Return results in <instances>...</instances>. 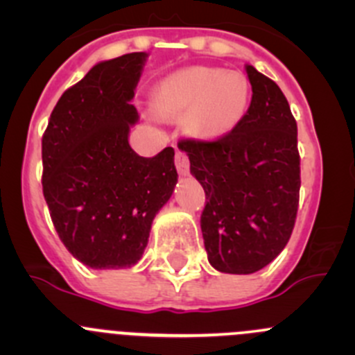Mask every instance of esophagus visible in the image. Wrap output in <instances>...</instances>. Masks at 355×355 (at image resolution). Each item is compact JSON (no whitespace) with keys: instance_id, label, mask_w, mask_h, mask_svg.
<instances>
[{"instance_id":"esophagus-1","label":"esophagus","mask_w":355,"mask_h":355,"mask_svg":"<svg viewBox=\"0 0 355 355\" xmlns=\"http://www.w3.org/2000/svg\"><path fill=\"white\" fill-rule=\"evenodd\" d=\"M175 164H177V170L180 175H189L191 170V163H189V156L184 151H177L175 155Z\"/></svg>"}]
</instances>
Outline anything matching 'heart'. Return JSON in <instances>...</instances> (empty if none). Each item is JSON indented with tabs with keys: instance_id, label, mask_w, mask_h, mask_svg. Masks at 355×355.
I'll use <instances>...</instances> for the list:
<instances>
[{
	"instance_id": "1",
	"label": "heart",
	"mask_w": 355,
	"mask_h": 355,
	"mask_svg": "<svg viewBox=\"0 0 355 355\" xmlns=\"http://www.w3.org/2000/svg\"><path fill=\"white\" fill-rule=\"evenodd\" d=\"M250 85L241 71L191 67L157 84L156 110L163 116L187 114V127L200 137H221L245 114Z\"/></svg>"
}]
</instances>
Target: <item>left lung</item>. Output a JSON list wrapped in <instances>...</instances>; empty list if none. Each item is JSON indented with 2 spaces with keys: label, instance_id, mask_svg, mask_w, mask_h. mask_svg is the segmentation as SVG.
Masks as SVG:
<instances>
[{
  "label": "left lung",
  "instance_id": "obj_1",
  "mask_svg": "<svg viewBox=\"0 0 355 355\" xmlns=\"http://www.w3.org/2000/svg\"><path fill=\"white\" fill-rule=\"evenodd\" d=\"M252 99L237 127L213 141L182 139L206 194L200 230L221 273L249 275L287 245L299 207L297 123L282 89L245 67Z\"/></svg>",
  "mask_w": 355,
  "mask_h": 355
}]
</instances>
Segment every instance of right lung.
<instances>
[{"mask_svg": "<svg viewBox=\"0 0 355 355\" xmlns=\"http://www.w3.org/2000/svg\"><path fill=\"white\" fill-rule=\"evenodd\" d=\"M146 53L98 63L68 87L42 135V194L60 241L94 270L142 257L156 213L177 184L173 148L153 157L128 144Z\"/></svg>", "mask_w": 355, "mask_h": 355, "instance_id": "1", "label": "right lung"}]
</instances>
